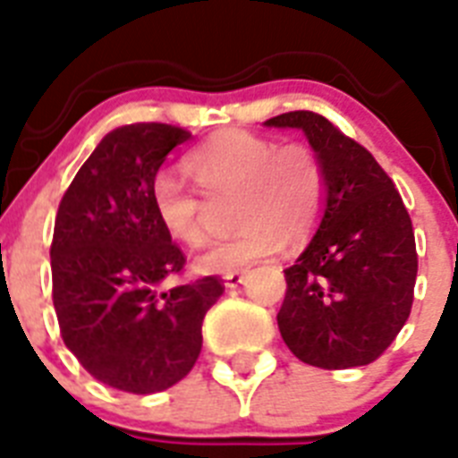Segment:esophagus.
I'll list each match as a JSON object with an SVG mask.
<instances>
[{
	"label": "esophagus",
	"instance_id": "esophagus-1",
	"mask_svg": "<svg viewBox=\"0 0 458 458\" xmlns=\"http://www.w3.org/2000/svg\"><path fill=\"white\" fill-rule=\"evenodd\" d=\"M242 282H244V273L225 275V287H240Z\"/></svg>",
	"mask_w": 458,
	"mask_h": 458
}]
</instances>
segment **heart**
Returning a JSON list of instances; mask_svg holds the SVG:
<instances>
[{
    "mask_svg": "<svg viewBox=\"0 0 458 458\" xmlns=\"http://www.w3.org/2000/svg\"><path fill=\"white\" fill-rule=\"evenodd\" d=\"M185 169L199 193L169 171L150 183L159 225L181 244L204 240L209 202L233 197V237L211 244L195 259L199 273H240L251 263L299 244L318 225L327 199V171L313 145L282 143L244 129H223L185 155Z\"/></svg>",
    "mask_w": 458,
    "mask_h": 458,
    "instance_id": "obj_1",
    "label": "heart"
}]
</instances>
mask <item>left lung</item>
Listing matches in <instances>:
<instances>
[{"mask_svg": "<svg viewBox=\"0 0 458 458\" xmlns=\"http://www.w3.org/2000/svg\"><path fill=\"white\" fill-rule=\"evenodd\" d=\"M266 124L303 129L327 171L325 216L284 270L282 338L319 369L374 362L414 303L419 256L403 197L374 155L322 114L293 110Z\"/></svg>", "mask_w": 458, "mask_h": 458, "instance_id": "left-lung-1", "label": "left lung"}]
</instances>
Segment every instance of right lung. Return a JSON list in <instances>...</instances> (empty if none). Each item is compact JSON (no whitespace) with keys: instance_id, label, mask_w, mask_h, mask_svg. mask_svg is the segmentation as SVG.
Masks as SVG:
<instances>
[{"instance_id":"right-lung-1","label":"right lung","mask_w":458,"mask_h":458,"mask_svg":"<svg viewBox=\"0 0 458 458\" xmlns=\"http://www.w3.org/2000/svg\"><path fill=\"white\" fill-rule=\"evenodd\" d=\"M192 133L139 122L114 129L58 204L51 296L63 344L110 388L148 395L171 388L202 351L204 315L223 293L216 275L162 289L185 254L159 225L150 183Z\"/></svg>"}]
</instances>
